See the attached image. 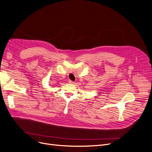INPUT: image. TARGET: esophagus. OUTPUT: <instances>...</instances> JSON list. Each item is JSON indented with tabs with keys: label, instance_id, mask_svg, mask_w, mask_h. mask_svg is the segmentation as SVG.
<instances>
[{
	"label": "esophagus",
	"instance_id": "34e87169",
	"mask_svg": "<svg viewBox=\"0 0 152 152\" xmlns=\"http://www.w3.org/2000/svg\"><path fill=\"white\" fill-rule=\"evenodd\" d=\"M68 83H70V84H74V83H75L73 81H71V80H69V81H68Z\"/></svg>",
	"mask_w": 152,
	"mask_h": 152
}]
</instances>
